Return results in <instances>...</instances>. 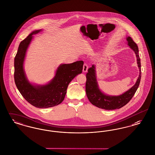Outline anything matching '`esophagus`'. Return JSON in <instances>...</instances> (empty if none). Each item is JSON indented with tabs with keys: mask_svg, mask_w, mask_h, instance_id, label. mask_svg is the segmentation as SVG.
I'll use <instances>...</instances> for the list:
<instances>
[{
	"mask_svg": "<svg viewBox=\"0 0 155 155\" xmlns=\"http://www.w3.org/2000/svg\"><path fill=\"white\" fill-rule=\"evenodd\" d=\"M88 69V65H87V64L84 63V65H83V69H82L83 72H84V73H86V72H87Z\"/></svg>",
	"mask_w": 155,
	"mask_h": 155,
	"instance_id": "34e87169",
	"label": "esophagus"
}]
</instances>
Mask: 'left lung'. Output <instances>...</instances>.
Instances as JSON below:
<instances>
[{
  "mask_svg": "<svg viewBox=\"0 0 155 155\" xmlns=\"http://www.w3.org/2000/svg\"><path fill=\"white\" fill-rule=\"evenodd\" d=\"M127 40L128 41V45L136 54L137 63L140 71L139 77L133 87L123 94L117 96H109L104 95L98 88L97 83L96 82L95 66L92 65L91 67L89 68L88 73L86 74V94L89 102L99 108L110 110L120 109L123 107L133 98L139 87L141 78V70L138 47L131 37H128Z\"/></svg>",
  "mask_w": 155,
  "mask_h": 155,
  "instance_id": "obj_1",
  "label": "left lung"
}]
</instances>
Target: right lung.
I'll return each instance as SVG.
<instances>
[{
  "label": "right lung",
  "instance_id": "right-lung-1",
  "mask_svg": "<svg viewBox=\"0 0 155 155\" xmlns=\"http://www.w3.org/2000/svg\"><path fill=\"white\" fill-rule=\"evenodd\" d=\"M39 31L41 30L32 32L19 45L15 58L14 77L17 88L28 102L38 108H48L57 106L63 102L69 83L77 75L82 73L84 61L80 60L60 65L54 78L48 84L42 86L31 85L24 73L23 62L32 35Z\"/></svg>",
  "mask_w": 155,
  "mask_h": 155
}]
</instances>
